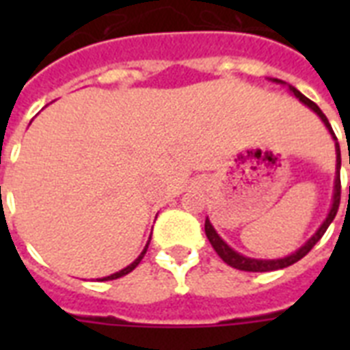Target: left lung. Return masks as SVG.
I'll return each mask as SVG.
<instances>
[{"mask_svg":"<svg viewBox=\"0 0 350 350\" xmlns=\"http://www.w3.org/2000/svg\"><path fill=\"white\" fill-rule=\"evenodd\" d=\"M272 81H276V83H283V81H280V79H272ZM288 90H291V92H293V94L296 96L299 101H301V103H305V105L309 107L310 111H314L316 114L320 116V120L325 123V126L329 129V132H331L332 139H334V145H336V180H334V196H332V207H331V211H329V214H327L325 221L321 224L320 229L312 234V238H310L309 241H305V245H301V247H299L296 252H293L291 256L278 258V260H256V258H249V256L239 254V252H236L234 249H230L229 245L225 243L224 239L219 238V234L214 230V227L211 225L208 218L205 219V234H207L208 241H211V245L214 247V250L218 252L219 258H221V260H224L227 265L234 267V269H238V271H247V272L278 271V269H285V267L293 265V263L299 261L301 258H304V256L309 254V250L312 249V247H314L318 241H320V238L323 236V234H325V230L329 229V225L332 224V219H334V216H336L338 207H340V196H342V181H340L342 154H340V143H338L336 134H334V131H332V126H331V123H329V120H327V116L320 111V107L316 105L314 101H310L309 98H305V96L301 94L298 89H294L293 85H288ZM349 163H350V158H349ZM349 198H350V185H349Z\"/></svg>","mask_w":350,"mask_h":350,"instance_id":"left-lung-1","label":"left lung"}]
</instances>
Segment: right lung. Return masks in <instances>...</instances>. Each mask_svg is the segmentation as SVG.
I'll return each instance as SVG.
<instances>
[{
	"label": "right lung",
	"instance_id": "obj_1",
	"mask_svg": "<svg viewBox=\"0 0 350 350\" xmlns=\"http://www.w3.org/2000/svg\"><path fill=\"white\" fill-rule=\"evenodd\" d=\"M148 243H150V239H148V241H147V245H145V249H143V252H142V254L137 256L136 260L132 261L131 265H129V267H125V269H121L120 272H114V274H111V276H107V278H101L100 282H107V280H118V278L125 276V274H129V272H132V271H134V269H136V267L139 265V261L143 260V256H145V252H147V249H148Z\"/></svg>",
	"mask_w": 350,
	"mask_h": 350
}]
</instances>
